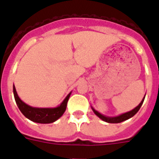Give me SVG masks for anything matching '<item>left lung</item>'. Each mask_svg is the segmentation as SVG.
Instances as JSON below:
<instances>
[{
    "instance_id": "1",
    "label": "left lung",
    "mask_w": 159,
    "mask_h": 159,
    "mask_svg": "<svg viewBox=\"0 0 159 159\" xmlns=\"http://www.w3.org/2000/svg\"><path fill=\"white\" fill-rule=\"evenodd\" d=\"M144 98H145V96H144ZM144 98L142 99L141 103H140V104H139L137 107H136V108H134V109H132L131 111L127 112V113L122 114H120V115H119V116H116V117L104 116V115L101 114L100 113H99V112L97 111V110H95V109H93V108H92V109H93V113L96 114L97 116L99 117V119H101L102 120H104V121L107 122V123H110V124H118V123H121V122H124V121H125V120H127V119L132 118L134 115H135V114H137V112L139 110V109L141 108V106H142L143 103V100H144Z\"/></svg>"
}]
</instances>
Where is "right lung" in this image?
<instances>
[{"label":"right lung","instance_id":"right-lung-1","mask_svg":"<svg viewBox=\"0 0 159 159\" xmlns=\"http://www.w3.org/2000/svg\"><path fill=\"white\" fill-rule=\"evenodd\" d=\"M13 93L16 102V104L22 114L26 117L27 119L39 124H50L56 121L59 118L62 116L65 113L67 106V102L70 96V93L64 99V101L55 108H35L26 104L20 99L16 93L15 85H13Z\"/></svg>","mask_w":159,"mask_h":159}]
</instances>
